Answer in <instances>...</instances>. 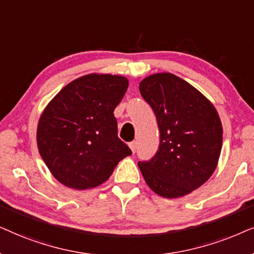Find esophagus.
<instances>
[{
	"instance_id": "1",
	"label": "esophagus",
	"mask_w": 254,
	"mask_h": 254,
	"mask_svg": "<svg viewBox=\"0 0 254 254\" xmlns=\"http://www.w3.org/2000/svg\"><path fill=\"white\" fill-rule=\"evenodd\" d=\"M129 146L131 148V151H132V153H134V152H136V150H137V143H136V141H131V143L129 144Z\"/></svg>"
}]
</instances>
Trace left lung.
I'll return each instance as SVG.
<instances>
[{"mask_svg":"<svg viewBox=\"0 0 254 254\" xmlns=\"http://www.w3.org/2000/svg\"><path fill=\"white\" fill-rule=\"evenodd\" d=\"M139 92L157 117L160 144L151 160L138 166L148 187L166 198L190 194L217 167L223 127L210 101L171 73L146 76Z\"/></svg>","mask_w":254,"mask_h":254,"instance_id":"8db88e82","label":"left lung"}]
</instances>
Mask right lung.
<instances>
[{"mask_svg":"<svg viewBox=\"0 0 254 254\" xmlns=\"http://www.w3.org/2000/svg\"><path fill=\"white\" fill-rule=\"evenodd\" d=\"M129 80L92 73L73 80L40 115L37 145L60 184L83 190L103 184L131 150L117 136L115 108Z\"/></svg>","mask_w":254,"mask_h":254,"instance_id":"1","label":"right lung"}]
</instances>
